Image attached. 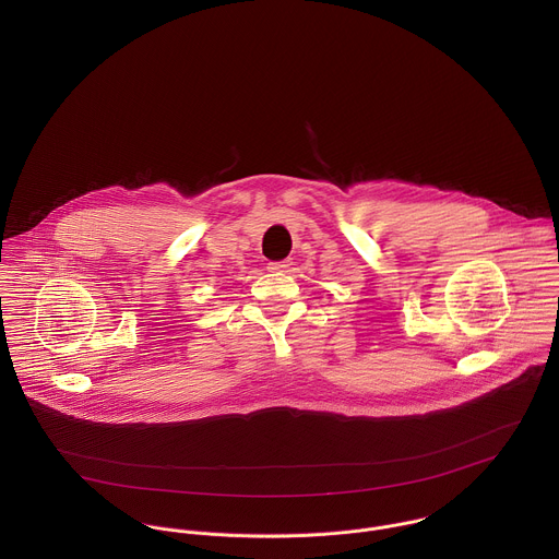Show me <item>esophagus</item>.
<instances>
[{
    "mask_svg": "<svg viewBox=\"0 0 559 559\" xmlns=\"http://www.w3.org/2000/svg\"><path fill=\"white\" fill-rule=\"evenodd\" d=\"M288 266H290V264H288V260H277V262H269V266H266V269H269L271 273H284Z\"/></svg>",
    "mask_w": 559,
    "mask_h": 559,
    "instance_id": "obj_1",
    "label": "esophagus"
}]
</instances>
